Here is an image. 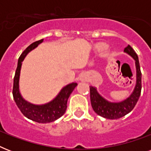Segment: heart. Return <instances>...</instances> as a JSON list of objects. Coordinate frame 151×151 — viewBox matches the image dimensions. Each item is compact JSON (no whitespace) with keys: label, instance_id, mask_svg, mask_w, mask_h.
Listing matches in <instances>:
<instances>
[{"label":"heart","instance_id":"b5f03b06","mask_svg":"<svg viewBox=\"0 0 151 151\" xmlns=\"http://www.w3.org/2000/svg\"><path fill=\"white\" fill-rule=\"evenodd\" d=\"M99 48L100 50H104V49L106 48V45H99Z\"/></svg>","mask_w":151,"mask_h":151}]
</instances>
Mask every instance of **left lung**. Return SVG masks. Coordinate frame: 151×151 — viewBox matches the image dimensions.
I'll return each mask as SVG.
<instances>
[{
	"mask_svg": "<svg viewBox=\"0 0 151 151\" xmlns=\"http://www.w3.org/2000/svg\"><path fill=\"white\" fill-rule=\"evenodd\" d=\"M124 52L132 57L135 60L136 69V82L133 92L124 100L118 103H112L104 99L99 92H97L96 87L90 86V99L92 109L97 114L106 119H118L128 114L133 110L140 96L142 88V73L139 63L138 55L131 46L128 45L124 48Z\"/></svg>",
	"mask_w": 151,
	"mask_h": 151,
	"instance_id": "obj_1",
	"label": "left lung"
}]
</instances>
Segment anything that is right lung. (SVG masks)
Returning a JSON list of instances; mask_svg holds the SVG:
<instances>
[{
	"mask_svg": "<svg viewBox=\"0 0 151 151\" xmlns=\"http://www.w3.org/2000/svg\"><path fill=\"white\" fill-rule=\"evenodd\" d=\"M43 40L44 39H41L40 41L32 43L25 49L19 58L17 68L14 77L12 94L16 105L25 117L38 123H49L59 119L65 114L67 107V100L78 84L72 82L66 85L62 88L56 97H55V99L49 103L42 105L33 104L22 98L19 92V77L22 63L27 55L42 43Z\"/></svg>",
	"mask_w": 151,
	"mask_h": 151,
	"instance_id": "obj_1",
	"label": "right lung"
}]
</instances>
